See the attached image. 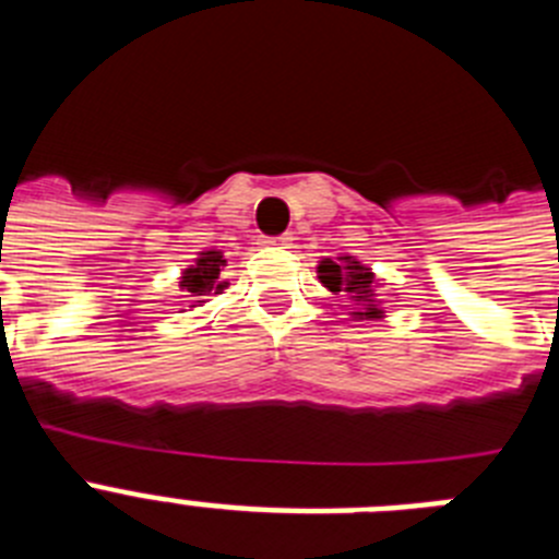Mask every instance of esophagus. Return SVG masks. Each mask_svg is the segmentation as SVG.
<instances>
[{
	"mask_svg": "<svg viewBox=\"0 0 559 559\" xmlns=\"http://www.w3.org/2000/svg\"><path fill=\"white\" fill-rule=\"evenodd\" d=\"M290 240H294L290 235H280V237H269V240H263V246H269V249H288Z\"/></svg>",
	"mask_w": 559,
	"mask_h": 559,
	"instance_id": "esophagus-1",
	"label": "esophagus"
}]
</instances>
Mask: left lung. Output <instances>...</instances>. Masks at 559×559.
<instances>
[{
  "mask_svg": "<svg viewBox=\"0 0 559 559\" xmlns=\"http://www.w3.org/2000/svg\"><path fill=\"white\" fill-rule=\"evenodd\" d=\"M316 276H319V283L324 285L328 290L349 296V302H353V310H349V319L353 322H378L386 316V308H383V299L378 296V290L383 288L374 271L369 265H364L358 257L353 254H338L335 260L324 257L316 265Z\"/></svg>",
  "mask_w": 559,
  "mask_h": 559,
  "instance_id": "obj_1",
  "label": "left lung"
}]
</instances>
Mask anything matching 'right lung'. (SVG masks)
<instances>
[{
	"mask_svg": "<svg viewBox=\"0 0 559 559\" xmlns=\"http://www.w3.org/2000/svg\"><path fill=\"white\" fill-rule=\"evenodd\" d=\"M226 260L221 249H204L199 251V257L192 260V265H187L179 276V288L185 290V296L190 299V308H199L206 302V296L224 294V288H229L221 271H224Z\"/></svg>",
	"mask_w": 559,
	"mask_h": 559,
	"instance_id": "add662e5",
	"label": "right lung"
}]
</instances>
